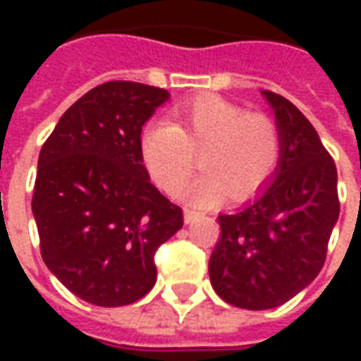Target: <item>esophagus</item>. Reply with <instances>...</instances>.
I'll list each match as a JSON object with an SVG mask.
<instances>
[{
	"label": "esophagus",
	"mask_w": 361,
	"mask_h": 361,
	"mask_svg": "<svg viewBox=\"0 0 361 361\" xmlns=\"http://www.w3.org/2000/svg\"><path fill=\"white\" fill-rule=\"evenodd\" d=\"M195 211H191V209H185V212H183V219H185V222H193V220H195Z\"/></svg>",
	"instance_id": "esophagus-1"
}]
</instances>
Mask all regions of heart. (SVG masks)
Segmentation results:
<instances>
[{"label":"heart","mask_w":361,"mask_h":361,"mask_svg":"<svg viewBox=\"0 0 361 361\" xmlns=\"http://www.w3.org/2000/svg\"><path fill=\"white\" fill-rule=\"evenodd\" d=\"M173 123L152 119L139 137L142 164L160 188L173 193L195 168L203 172L181 191L195 207H212L226 193L247 201L261 193L276 173L282 141L276 123L261 111L216 94L183 100L172 110Z\"/></svg>","instance_id":"b5f03b06"}]
</instances>
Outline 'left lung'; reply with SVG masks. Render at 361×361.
<instances>
[{
  "instance_id": "left-lung-1",
  "label": "left lung",
  "mask_w": 361,
  "mask_h": 361,
  "mask_svg": "<svg viewBox=\"0 0 361 361\" xmlns=\"http://www.w3.org/2000/svg\"><path fill=\"white\" fill-rule=\"evenodd\" d=\"M274 108L282 158L274 181L243 209L219 214L209 261L214 292L242 310L282 305L315 279L338 220L336 166L310 119L284 96Z\"/></svg>"
}]
</instances>
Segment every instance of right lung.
Masks as SVG:
<instances>
[{
	"mask_svg": "<svg viewBox=\"0 0 361 361\" xmlns=\"http://www.w3.org/2000/svg\"><path fill=\"white\" fill-rule=\"evenodd\" d=\"M168 92L108 81L59 118L38 157L32 193L40 253L63 286L100 307L141 300L154 255L183 211L150 183L139 137Z\"/></svg>",
	"mask_w": 361,
	"mask_h": 361,
	"instance_id": "right-lung-1",
	"label": "right lung"
}]
</instances>
